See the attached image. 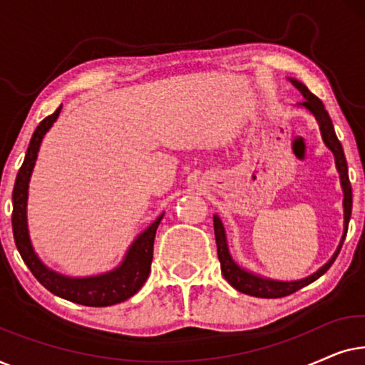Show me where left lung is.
<instances>
[{"label": "left lung", "mask_w": 365, "mask_h": 365, "mask_svg": "<svg viewBox=\"0 0 365 365\" xmlns=\"http://www.w3.org/2000/svg\"><path fill=\"white\" fill-rule=\"evenodd\" d=\"M294 86H296L299 91L302 93V96L306 98V101L302 103V106H306L309 111H311L314 116H316L319 126H321V133H322V139L326 143V146L331 149L334 153V158H336V166L337 171L341 174V184H342V191H344V236L341 241V246L334 254L331 261H329L326 266H322L316 274L309 276L306 279H301V281H294V282H282V281H271V279H262L259 276H254V274L244 271L237 266L236 262L232 261L231 254H229L227 249V242H226V232H224V226L221 222V219L217 216H214V236H216V244H217V257L219 262H221V271L222 276L226 281L231 284L234 289H237L239 292L247 294V296H254V297H264V299H277V297H286L289 294H294L299 289H302L307 284H311L322 276L324 272L329 271V267L332 266L336 257L339 256V251H341L344 239H346L347 234V226H349V219H351V212H352V186L351 181H349V173H347V161L346 156H344V149L342 144L339 141L336 136V131H334L331 116L324 108V104L321 99L309 91L306 84L296 81V79H291Z\"/></svg>", "instance_id": "obj_1"}]
</instances>
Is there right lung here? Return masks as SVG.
Here are the masks:
<instances>
[{"instance_id": "right-lung-1", "label": "right lung", "mask_w": 365, "mask_h": 365, "mask_svg": "<svg viewBox=\"0 0 365 365\" xmlns=\"http://www.w3.org/2000/svg\"><path fill=\"white\" fill-rule=\"evenodd\" d=\"M61 111L59 106L51 116L44 118L39 126L34 131L31 143H29L26 158H24L23 166L19 168L13 189V236L14 242L23 261L33 272V276L38 279L39 284L53 292L54 296L66 299V301L83 304L89 307H106L113 304H119L134 296L151 272L153 262V247L154 237H156V229L161 222L164 214H161L146 231L138 236L136 241L131 244L129 251L124 257L121 266L114 271L103 274L96 277H83V279H71L61 274L49 271L44 264L39 261L36 254L33 251L31 241L28 234V222H26V201H28V184L31 178L34 163H36L39 146L44 134L53 123L56 121Z\"/></svg>"}]
</instances>
